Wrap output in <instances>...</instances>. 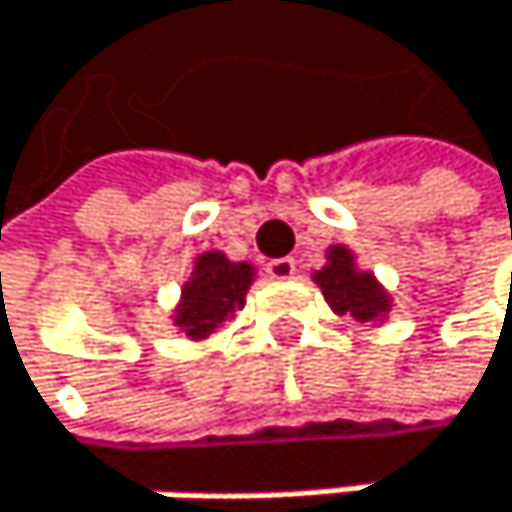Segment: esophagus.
Listing matches in <instances>:
<instances>
[{
	"label": "esophagus",
	"instance_id": "34e87169",
	"mask_svg": "<svg viewBox=\"0 0 512 512\" xmlns=\"http://www.w3.org/2000/svg\"><path fill=\"white\" fill-rule=\"evenodd\" d=\"M294 273H298L294 258H276V261L267 264V276L276 279V282H288V279H294Z\"/></svg>",
	"mask_w": 512,
	"mask_h": 512
}]
</instances>
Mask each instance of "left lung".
<instances>
[{"instance_id": "1", "label": "left lung", "mask_w": 512, "mask_h": 512, "mask_svg": "<svg viewBox=\"0 0 512 512\" xmlns=\"http://www.w3.org/2000/svg\"><path fill=\"white\" fill-rule=\"evenodd\" d=\"M313 282L319 285L331 313L338 316L384 325L393 310V294L375 273L359 267L356 251L344 242L328 245L325 267L313 270Z\"/></svg>"}]
</instances>
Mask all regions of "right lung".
<instances>
[{"label":"right lung","mask_w":512,"mask_h":512,"mask_svg":"<svg viewBox=\"0 0 512 512\" xmlns=\"http://www.w3.org/2000/svg\"><path fill=\"white\" fill-rule=\"evenodd\" d=\"M258 276L248 261H230L224 251H202L193 258L190 276L181 285V298L171 310V325L190 341L218 334L227 319L245 307V294Z\"/></svg>","instance_id":"right-lung-1"}]
</instances>
